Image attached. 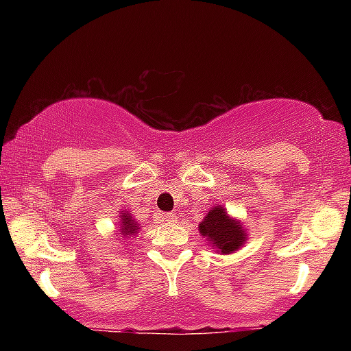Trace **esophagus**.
Returning a JSON list of instances; mask_svg holds the SVG:
<instances>
[{
	"label": "esophagus",
	"mask_w": 351,
	"mask_h": 351,
	"mask_svg": "<svg viewBox=\"0 0 351 351\" xmlns=\"http://www.w3.org/2000/svg\"><path fill=\"white\" fill-rule=\"evenodd\" d=\"M167 223H175V221H178V216L175 215V213H167V215L162 216Z\"/></svg>",
	"instance_id": "esophagus-1"
}]
</instances>
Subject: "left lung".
Wrapping results in <instances>:
<instances>
[{"label": "left lung", "mask_w": 351, "mask_h": 351, "mask_svg": "<svg viewBox=\"0 0 351 351\" xmlns=\"http://www.w3.org/2000/svg\"><path fill=\"white\" fill-rule=\"evenodd\" d=\"M199 234L206 237L217 252L231 254L237 251L245 243V234L243 224L237 219H232L223 206H215L201 221Z\"/></svg>", "instance_id": "8db88e82"}]
</instances>
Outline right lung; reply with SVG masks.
<instances>
[{"mask_svg":"<svg viewBox=\"0 0 351 351\" xmlns=\"http://www.w3.org/2000/svg\"><path fill=\"white\" fill-rule=\"evenodd\" d=\"M120 234L123 237H132L134 234L138 232V224L135 223V219L132 217V215L128 211H122L120 213Z\"/></svg>","mask_w":351,"mask_h":351,"instance_id":"obj_1","label":"right lung"}]
</instances>
